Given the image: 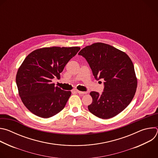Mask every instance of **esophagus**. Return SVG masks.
Segmentation results:
<instances>
[{"mask_svg": "<svg viewBox=\"0 0 158 158\" xmlns=\"http://www.w3.org/2000/svg\"><path fill=\"white\" fill-rule=\"evenodd\" d=\"M76 93H77L78 94H85L87 93V92H82V91H78V90H76Z\"/></svg>", "mask_w": 158, "mask_h": 158, "instance_id": "esophagus-1", "label": "esophagus"}]
</instances>
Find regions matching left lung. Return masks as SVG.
<instances>
[{"label":"left lung","mask_w":158,"mask_h":158,"mask_svg":"<svg viewBox=\"0 0 158 158\" xmlns=\"http://www.w3.org/2000/svg\"><path fill=\"white\" fill-rule=\"evenodd\" d=\"M85 59L94 78L104 80L101 94L90 93L89 110L106 119L119 114L131 102L137 88L134 67L129 57L109 44L98 42L83 48L78 54Z\"/></svg>","instance_id":"1"}]
</instances>
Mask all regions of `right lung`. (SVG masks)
<instances>
[{"instance_id":"1","label":"right lung","mask_w":158,"mask_h":158,"mask_svg":"<svg viewBox=\"0 0 158 158\" xmlns=\"http://www.w3.org/2000/svg\"><path fill=\"white\" fill-rule=\"evenodd\" d=\"M79 47L44 48L29 54L16 75L19 96L32 113L42 118H51L61 111L71 95V91L55 87L52 79L60 73Z\"/></svg>"}]
</instances>
